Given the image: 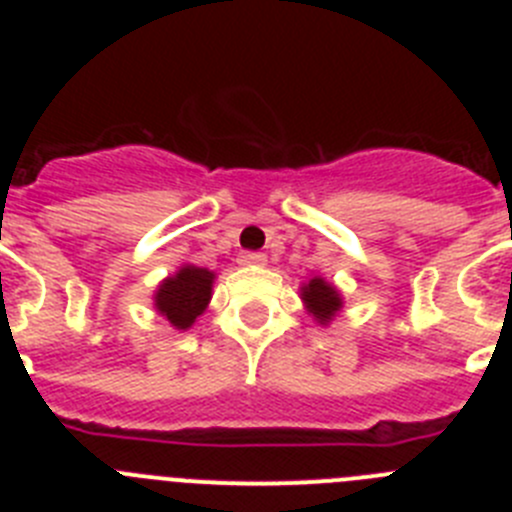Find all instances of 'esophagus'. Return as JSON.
<instances>
[{"instance_id":"1","label":"esophagus","mask_w":512,"mask_h":512,"mask_svg":"<svg viewBox=\"0 0 512 512\" xmlns=\"http://www.w3.org/2000/svg\"><path fill=\"white\" fill-rule=\"evenodd\" d=\"M241 264L243 266H264L266 256H264V253H259V251H246L241 256Z\"/></svg>"}]
</instances>
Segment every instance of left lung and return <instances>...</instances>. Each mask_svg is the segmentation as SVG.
<instances>
[{"mask_svg":"<svg viewBox=\"0 0 512 512\" xmlns=\"http://www.w3.org/2000/svg\"><path fill=\"white\" fill-rule=\"evenodd\" d=\"M300 297L302 302H305L307 312H310L312 318L318 320L320 325H328L330 320L336 318V312L343 307L338 289L330 282H325L323 277H312L310 282L302 284Z\"/></svg>","mask_w":512,"mask_h":512,"instance_id":"1","label":"left lung"}]
</instances>
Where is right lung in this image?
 <instances>
[{
  "label": "right lung",
  "instance_id": "right-lung-1",
  "mask_svg": "<svg viewBox=\"0 0 512 512\" xmlns=\"http://www.w3.org/2000/svg\"><path fill=\"white\" fill-rule=\"evenodd\" d=\"M212 282H215V274L210 269L184 264L176 274L158 284L153 305L158 315H164L176 330H187L205 312L212 297Z\"/></svg>",
  "mask_w": 512,
  "mask_h": 512
}]
</instances>
